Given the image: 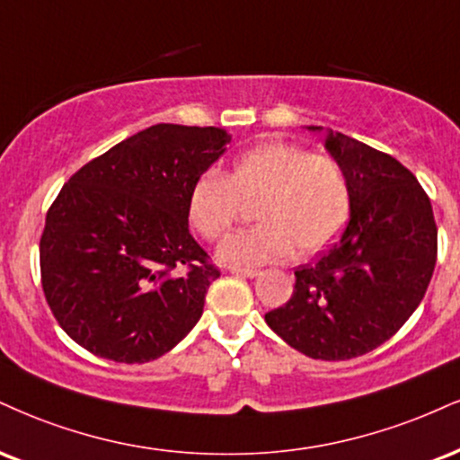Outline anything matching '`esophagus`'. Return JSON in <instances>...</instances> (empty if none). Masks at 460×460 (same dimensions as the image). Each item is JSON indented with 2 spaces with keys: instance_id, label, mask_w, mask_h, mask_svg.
Segmentation results:
<instances>
[{
  "instance_id": "esophagus-1",
  "label": "esophagus",
  "mask_w": 460,
  "mask_h": 460,
  "mask_svg": "<svg viewBox=\"0 0 460 460\" xmlns=\"http://www.w3.org/2000/svg\"><path fill=\"white\" fill-rule=\"evenodd\" d=\"M229 272L235 276H244V279H254V276L261 274L259 270H252V268H229Z\"/></svg>"
}]
</instances>
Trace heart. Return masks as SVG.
<instances>
[{
	"label": "heart",
	"mask_w": 460,
	"mask_h": 460,
	"mask_svg": "<svg viewBox=\"0 0 460 460\" xmlns=\"http://www.w3.org/2000/svg\"><path fill=\"white\" fill-rule=\"evenodd\" d=\"M261 225L225 237L218 257L231 265L285 261L297 251H325L349 223L353 188L347 169L330 154L287 141H268L234 160L229 173L208 171L192 184L188 216L214 242L254 206Z\"/></svg>",
	"instance_id": "b5f03b06"
}]
</instances>
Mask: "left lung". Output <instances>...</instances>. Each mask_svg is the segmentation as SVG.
I'll return each mask as SVG.
<instances>
[{"label":"left lung","mask_w":460,"mask_h":460,"mask_svg":"<svg viewBox=\"0 0 460 460\" xmlns=\"http://www.w3.org/2000/svg\"><path fill=\"white\" fill-rule=\"evenodd\" d=\"M325 147L347 169L351 220L293 296L265 313L287 345L314 359H351L392 339L422 302L437 261V225L416 175L390 154L334 132Z\"/></svg>","instance_id":"left-lung-1"}]
</instances>
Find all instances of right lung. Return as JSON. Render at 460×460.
<instances>
[{"label": "right lung", "mask_w": 460, "mask_h": 460, "mask_svg": "<svg viewBox=\"0 0 460 460\" xmlns=\"http://www.w3.org/2000/svg\"><path fill=\"white\" fill-rule=\"evenodd\" d=\"M226 141L214 126H149L83 164L55 197L42 291L83 349L141 364L195 328L220 270L188 231V197Z\"/></svg>", "instance_id": "add662e5"}]
</instances>
